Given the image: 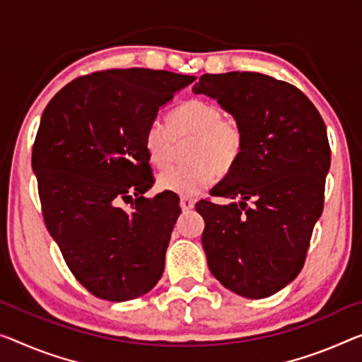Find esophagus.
<instances>
[{
  "label": "esophagus",
  "instance_id": "34e87169",
  "mask_svg": "<svg viewBox=\"0 0 362 362\" xmlns=\"http://www.w3.org/2000/svg\"><path fill=\"white\" fill-rule=\"evenodd\" d=\"M180 205H181L182 212H189V210H192V209H194V205H196V200H194V199L181 197V200H180Z\"/></svg>",
  "mask_w": 362,
  "mask_h": 362
}]
</instances>
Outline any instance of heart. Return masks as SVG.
<instances>
[{
	"instance_id": "obj_1",
	"label": "heart",
	"mask_w": 362,
	"mask_h": 362,
	"mask_svg": "<svg viewBox=\"0 0 362 362\" xmlns=\"http://www.w3.org/2000/svg\"><path fill=\"white\" fill-rule=\"evenodd\" d=\"M187 146L191 163L173 166L158 176L163 191L194 197L214 185L216 170L225 173L238 162L244 148V129L233 116H225L218 105L191 98L168 115V126L155 119L144 132V148L155 168H165L173 158L176 142Z\"/></svg>"
}]
</instances>
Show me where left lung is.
I'll return each mask as SVG.
<instances>
[{"label":"left lung","mask_w":362,"mask_h":362,"mask_svg":"<svg viewBox=\"0 0 362 362\" xmlns=\"http://www.w3.org/2000/svg\"><path fill=\"white\" fill-rule=\"evenodd\" d=\"M192 92L215 98L246 137L238 162L210 191L235 202L196 204L209 269L239 296H272L299 275L324 210L325 123L298 87L260 72L204 74Z\"/></svg>","instance_id":"obj_1"}]
</instances>
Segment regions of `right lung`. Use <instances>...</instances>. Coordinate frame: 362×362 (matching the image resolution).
Segmentation results:
<instances>
[{
	"label": "right lung",
	"mask_w": 362,
	"mask_h": 362,
	"mask_svg": "<svg viewBox=\"0 0 362 362\" xmlns=\"http://www.w3.org/2000/svg\"><path fill=\"white\" fill-rule=\"evenodd\" d=\"M196 77L144 68L81 76L47 105L32 148L42 214L76 280L107 301H131L162 278L181 214L153 186L144 132ZM121 202H131L126 213Z\"/></svg>",
	"instance_id": "add662e5"
}]
</instances>
